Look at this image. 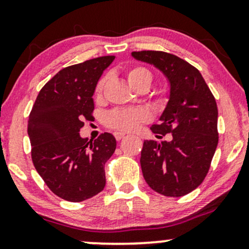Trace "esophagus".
Listing matches in <instances>:
<instances>
[{
    "label": "esophagus",
    "mask_w": 249,
    "mask_h": 249,
    "mask_svg": "<svg viewBox=\"0 0 249 249\" xmlns=\"http://www.w3.org/2000/svg\"><path fill=\"white\" fill-rule=\"evenodd\" d=\"M124 137H125L124 132H115V138L117 141H121V139L124 138Z\"/></svg>",
    "instance_id": "obj_1"
}]
</instances>
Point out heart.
Segmentation results:
<instances>
[{"mask_svg":"<svg viewBox=\"0 0 249 249\" xmlns=\"http://www.w3.org/2000/svg\"><path fill=\"white\" fill-rule=\"evenodd\" d=\"M152 73L146 68L136 67L127 70L126 79L128 84L133 89L145 85L150 87L152 83ZM107 77H103L96 87V97L99 98L102 96ZM148 115L142 108H116L110 111L105 118V123L108 127L119 131H131L136 128L142 122H146Z\"/></svg>","mask_w":249,"mask_h":249,"instance_id":"obj_1","label":"heart"}]
</instances>
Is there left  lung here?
<instances>
[{
	"label": "left lung",
	"mask_w": 249,
	"mask_h": 249,
	"mask_svg": "<svg viewBox=\"0 0 249 249\" xmlns=\"http://www.w3.org/2000/svg\"><path fill=\"white\" fill-rule=\"evenodd\" d=\"M133 58L166 77L168 102L151 131L171 141H145L141 166L145 181L165 196H182L204 181L218 146V107L198 69L164 51H133Z\"/></svg>",
	"instance_id": "obj_1"
}]
</instances>
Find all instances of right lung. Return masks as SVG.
<instances>
[{
  "mask_svg": "<svg viewBox=\"0 0 249 249\" xmlns=\"http://www.w3.org/2000/svg\"><path fill=\"white\" fill-rule=\"evenodd\" d=\"M115 56H103L64 68L37 96L28 121L34 166L59 198L79 202L105 186V162L115 152L111 133L82 138L83 119H91L97 83Z\"/></svg>",
  "mask_w": 249,
  "mask_h": 249,
  "instance_id": "add662e5",
  "label": "right lung"
}]
</instances>
